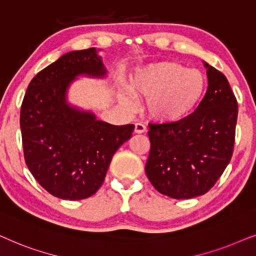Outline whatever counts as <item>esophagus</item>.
Here are the masks:
<instances>
[{
  "label": "esophagus",
  "mask_w": 256,
  "mask_h": 256,
  "mask_svg": "<svg viewBox=\"0 0 256 256\" xmlns=\"http://www.w3.org/2000/svg\"><path fill=\"white\" fill-rule=\"evenodd\" d=\"M145 131H146V126L144 124H142V122H137V124L134 125L136 134H144Z\"/></svg>",
  "instance_id": "34e87169"
}]
</instances>
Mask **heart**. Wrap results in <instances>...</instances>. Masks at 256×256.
<instances>
[{
	"label": "heart",
	"instance_id": "obj_1",
	"mask_svg": "<svg viewBox=\"0 0 256 256\" xmlns=\"http://www.w3.org/2000/svg\"><path fill=\"white\" fill-rule=\"evenodd\" d=\"M207 91V78L198 69L173 62L151 63L132 74L128 88L118 90L126 106L134 103V96L146 100V112L154 122L173 124L185 120L202 103Z\"/></svg>",
	"mask_w": 256,
	"mask_h": 256
}]
</instances>
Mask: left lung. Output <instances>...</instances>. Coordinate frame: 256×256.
<instances>
[{"mask_svg": "<svg viewBox=\"0 0 256 256\" xmlns=\"http://www.w3.org/2000/svg\"><path fill=\"white\" fill-rule=\"evenodd\" d=\"M204 66L208 88L196 111L182 122L148 125L146 176L159 193L173 199L208 192L233 154L236 98L224 74L208 63Z\"/></svg>", "mask_w": 256, "mask_h": 256, "instance_id": "left-lung-1", "label": "left lung"}]
</instances>
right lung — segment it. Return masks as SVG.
Here are the masks:
<instances>
[{"label": "right lung", "mask_w": 256, "mask_h": 256, "mask_svg": "<svg viewBox=\"0 0 256 256\" xmlns=\"http://www.w3.org/2000/svg\"><path fill=\"white\" fill-rule=\"evenodd\" d=\"M100 49L64 54L30 82L21 108L23 151L40 186L63 200L94 196L116 151L131 138L134 124L112 125L69 102L80 77L105 78Z\"/></svg>", "instance_id": "1"}]
</instances>
